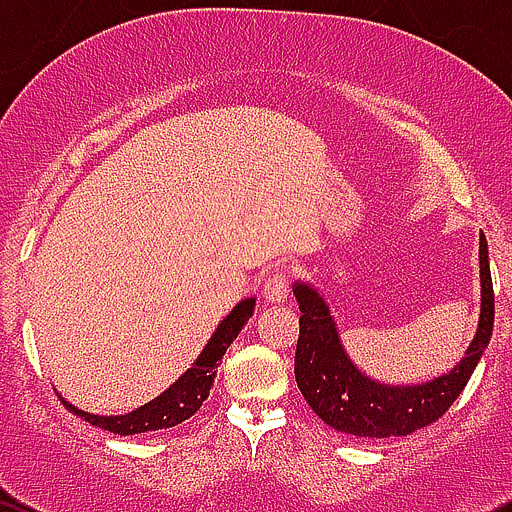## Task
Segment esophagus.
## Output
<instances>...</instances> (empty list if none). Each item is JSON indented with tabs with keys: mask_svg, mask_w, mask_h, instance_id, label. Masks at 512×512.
<instances>
[{
	"mask_svg": "<svg viewBox=\"0 0 512 512\" xmlns=\"http://www.w3.org/2000/svg\"><path fill=\"white\" fill-rule=\"evenodd\" d=\"M262 297L270 304H280L289 297V275L285 270H275L262 285Z\"/></svg>",
	"mask_w": 512,
	"mask_h": 512,
	"instance_id": "obj_1",
	"label": "esophagus"
}]
</instances>
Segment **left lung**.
Wrapping results in <instances>:
<instances>
[{"instance_id":"1","label":"left lung","mask_w":512,"mask_h":512,"mask_svg":"<svg viewBox=\"0 0 512 512\" xmlns=\"http://www.w3.org/2000/svg\"><path fill=\"white\" fill-rule=\"evenodd\" d=\"M480 314L476 337L463 359L446 374L421 384H384L349 359L332 309L312 282L294 280L299 304V339L294 379L304 401L334 431L359 438L409 436L438 421L461 396L493 334L495 299L488 265V242L480 232Z\"/></svg>"}]
</instances>
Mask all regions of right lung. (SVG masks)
Listing matches in <instances>:
<instances>
[{
	"label": "right lung",
	"mask_w": 512,
	"mask_h": 512,
	"mask_svg": "<svg viewBox=\"0 0 512 512\" xmlns=\"http://www.w3.org/2000/svg\"><path fill=\"white\" fill-rule=\"evenodd\" d=\"M252 309H255V297H247L242 299V302H237L235 307H232V312L218 324V329H215L213 337L208 339V344H205L203 352L198 354V359L190 364V369L185 371V374H180L163 394L156 396L153 401H148V404L138 406V409L128 411V414L98 416L89 414V411L76 409V406L69 404L64 396H59V399L64 401L66 409L74 411V414L84 418V421H89L91 426L118 433V436H133V433L160 431V428L178 426L185 418L193 416L195 411L203 406V401L210 396L215 376H218V364L223 361L232 339L242 332L247 319L252 317Z\"/></svg>",
	"instance_id": "1"
}]
</instances>
